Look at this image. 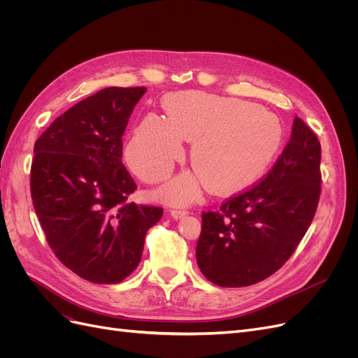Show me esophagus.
I'll use <instances>...</instances> for the list:
<instances>
[{"instance_id":"1","label":"esophagus","mask_w":358,"mask_h":358,"mask_svg":"<svg viewBox=\"0 0 358 358\" xmlns=\"http://www.w3.org/2000/svg\"><path fill=\"white\" fill-rule=\"evenodd\" d=\"M187 213H188V210H185V209H180V208H175V209H171V210H170V215H171L173 218H175V220L182 218V216H185Z\"/></svg>"}]
</instances>
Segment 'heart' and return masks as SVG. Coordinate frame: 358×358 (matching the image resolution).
<instances>
[{"mask_svg": "<svg viewBox=\"0 0 358 358\" xmlns=\"http://www.w3.org/2000/svg\"><path fill=\"white\" fill-rule=\"evenodd\" d=\"M167 117L146 115L127 145L128 166L138 178L157 183L183 158V141L192 143L197 173H183L161 191L170 201L196 199L210 183L216 192L241 189L272 164L282 145L278 119L257 106L204 92H178L166 101Z\"/></svg>", "mask_w": 358, "mask_h": 358, "instance_id": "heart-1", "label": "heart"}]
</instances>
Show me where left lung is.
I'll list each match as a JSON object with an SVG mask.
<instances>
[{
  "label": "left lung",
  "instance_id": "1",
  "mask_svg": "<svg viewBox=\"0 0 358 358\" xmlns=\"http://www.w3.org/2000/svg\"><path fill=\"white\" fill-rule=\"evenodd\" d=\"M321 145L294 117L289 142L251 188L201 213L197 264L220 287H248L282 267L315 216L321 194Z\"/></svg>",
  "mask_w": 358,
  "mask_h": 358
}]
</instances>
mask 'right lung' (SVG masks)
<instances>
[{"label": "right lung", "mask_w": 358, "mask_h": 358, "mask_svg": "<svg viewBox=\"0 0 358 358\" xmlns=\"http://www.w3.org/2000/svg\"><path fill=\"white\" fill-rule=\"evenodd\" d=\"M137 88L101 90L58 116L34 145L31 199L59 262L94 284H117L140 263L162 208L128 203L137 189L122 164V134Z\"/></svg>", "instance_id": "1"}]
</instances>
